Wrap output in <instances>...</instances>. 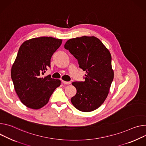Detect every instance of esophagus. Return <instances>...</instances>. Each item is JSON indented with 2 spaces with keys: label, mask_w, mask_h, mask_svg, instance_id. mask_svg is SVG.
Masks as SVG:
<instances>
[{
  "label": "esophagus",
  "mask_w": 146,
  "mask_h": 146,
  "mask_svg": "<svg viewBox=\"0 0 146 146\" xmlns=\"http://www.w3.org/2000/svg\"><path fill=\"white\" fill-rule=\"evenodd\" d=\"M62 82L64 84H66V85H70L71 84V82H67V81H65V80H62Z\"/></svg>",
  "instance_id": "34e87169"
}]
</instances>
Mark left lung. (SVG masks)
<instances>
[{
	"label": "left lung",
	"mask_w": 146,
	"mask_h": 146,
	"mask_svg": "<svg viewBox=\"0 0 146 146\" xmlns=\"http://www.w3.org/2000/svg\"><path fill=\"white\" fill-rule=\"evenodd\" d=\"M86 71L84 82H74L76 89L71 98L73 106L82 112L98 108L106 99L114 79L111 55L101 40L95 36H83L68 40L64 45Z\"/></svg>",
	"instance_id": "left-lung-1"
}]
</instances>
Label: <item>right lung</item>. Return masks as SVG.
Segmentation results:
<instances>
[{
	"instance_id": "add662e5",
	"label": "right lung",
	"mask_w": 146,
	"mask_h": 146,
	"mask_svg": "<svg viewBox=\"0 0 146 146\" xmlns=\"http://www.w3.org/2000/svg\"><path fill=\"white\" fill-rule=\"evenodd\" d=\"M62 41L41 36L27 40L20 47L11 67V76L15 92L26 107L41 108L61 85L60 79H53L50 75H42L50 67L52 56Z\"/></svg>"
}]
</instances>
